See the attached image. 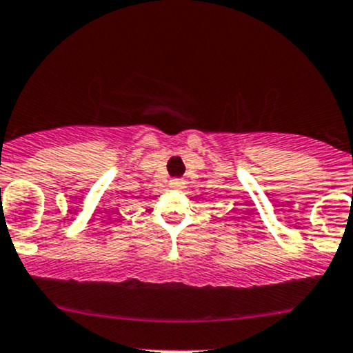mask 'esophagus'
I'll list each match as a JSON object with an SVG mask.
<instances>
[{
	"label": "esophagus",
	"instance_id": "esophagus-1",
	"mask_svg": "<svg viewBox=\"0 0 353 353\" xmlns=\"http://www.w3.org/2000/svg\"><path fill=\"white\" fill-rule=\"evenodd\" d=\"M170 187L175 188V190H180V188H183V181H181L180 178H173V180H170Z\"/></svg>",
	"mask_w": 353,
	"mask_h": 353
}]
</instances>
